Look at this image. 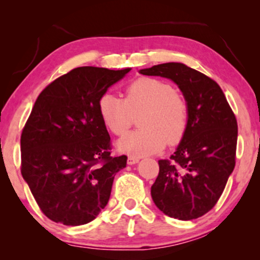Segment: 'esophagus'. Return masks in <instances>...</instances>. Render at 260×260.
<instances>
[{
	"label": "esophagus",
	"instance_id": "34e87169",
	"mask_svg": "<svg viewBox=\"0 0 260 260\" xmlns=\"http://www.w3.org/2000/svg\"><path fill=\"white\" fill-rule=\"evenodd\" d=\"M138 162H140V157H138V156L130 155L129 158H127V163H129V165H136Z\"/></svg>",
	"mask_w": 260,
	"mask_h": 260
}]
</instances>
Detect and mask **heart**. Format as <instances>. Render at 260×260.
<instances>
[{
	"instance_id": "1",
	"label": "heart",
	"mask_w": 260,
	"mask_h": 260,
	"mask_svg": "<svg viewBox=\"0 0 260 260\" xmlns=\"http://www.w3.org/2000/svg\"><path fill=\"white\" fill-rule=\"evenodd\" d=\"M99 116L105 126L122 136L141 115V130L119 141V148L133 156L162 150L166 144L180 143L189 123V105L172 84L157 78L141 77L125 87V98L105 92L98 101Z\"/></svg>"
}]
</instances>
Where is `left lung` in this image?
Instances as JSON below:
<instances>
[{
  "label": "left lung",
  "instance_id": "obj_1",
  "mask_svg": "<svg viewBox=\"0 0 260 260\" xmlns=\"http://www.w3.org/2000/svg\"><path fill=\"white\" fill-rule=\"evenodd\" d=\"M140 72L172 79L189 105L182 141L169 159L158 161L152 200L170 218H200L216 205L236 166V116L218 83L183 63H159Z\"/></svg>",
  "mask_w": 260,
  "mask_h": 260
}]
</instances>
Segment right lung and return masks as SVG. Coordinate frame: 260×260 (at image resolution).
<instances>
[{"label":"right lung","instance_id":"1","mask_svg":"<svg viewBox=\"0 0 260 260\" xmlns=\"http://www.w3.org/2000/svg\"><path fill=\"white\" fill-rule=\"evenodd\" d=\"M130 70L77 67L39 94L21 134V174L52 221L85 225L108 204L127 157L111 155L98 101Z\"/></svg>","mask_w":260,"mask_h":260}]
</instances>
